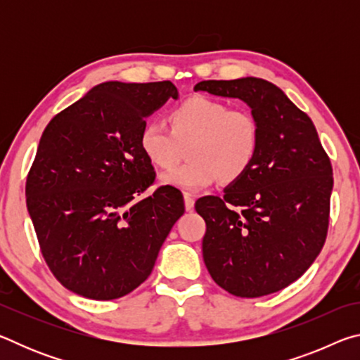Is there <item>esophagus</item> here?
Segmentation results:
<instances>
[{
    "mask_svg": "<svg viewBox=\"0 0 360 360\" xmlns=\"http://www.w3.org/2000/svg\"><path fill=\"white\" fill-rule=\"evenodd\" d=\"M184 203H186V210L187 211H192L193 210V205H195V200L191 193H184Z\"/></svg>",
    "mask_w": 360,
    "mask_h": 360,
    "instance_id": "esophagus-1",
    "label": "esophagus"
}]
</instances>
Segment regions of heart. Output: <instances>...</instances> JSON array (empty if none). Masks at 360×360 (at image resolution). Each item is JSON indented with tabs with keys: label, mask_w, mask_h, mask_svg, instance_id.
Instances as JSON below:
<instances>
[{
	"label": "heart",
	"mask_w": 360,
	"mask_h": 360,
	"mask_svg": "<svg viewBox=\"0 0 360 360\" xmlns=\"http://www.w3.org/2000/svg\"><path fill=\"white\" fill-rule=\"evenodd\" d=\"M169 129L149 120L139 133V148L154 167L176 165L182 146H188L186 165L162 174L167 186L200 191L217 178L235 182L257 157L260 125L248 109H230L208 96H191L169 111Z\"/></svg>",
	"instance_id": "b5f03b06"
}]
</instances>
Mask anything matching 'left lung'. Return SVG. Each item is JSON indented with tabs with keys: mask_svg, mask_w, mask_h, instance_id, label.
<instances>
[{
	"mask_svg": "<svg viewBox=\"0 0 360 360\" xmlns=\"http://www.w3.org/2000/svg\"><path fill=\"white\" fill-rule=\"evenodd\" d=\"M193 90L243 100L260 125L248 173L222 197L195 203L206 222L205 265L236 297L288 288L318 257L328 229L333 172L314 124L265 79L202 81Z\"/></svg>",
	"mask_w": 360,
	"mask_h": 360,
	"instance_id": "left-lung-1",
	"label": "left lung"
}]
</instances>
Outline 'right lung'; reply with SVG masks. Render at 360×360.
I'll return each instance as SVG.
<instances>
[{"label": "right lung", "mask_w": 360, "mask_h": 360, "mask_svg": "<svg viewBox=\"0 0 360 360\" xmlns=\"http://www.w3.org/2000/svg\"><path fill=\"white\" fill-rule=\"evenodd\" d=\"M168 98H178L169 81L103 82L42 133L27 208L47 266L77 295L114 300L135 290L184 214L174 187L136 200L155 181L139 133Z\"/></svg>", "instance_id": "add662e5"}]
</instances>
